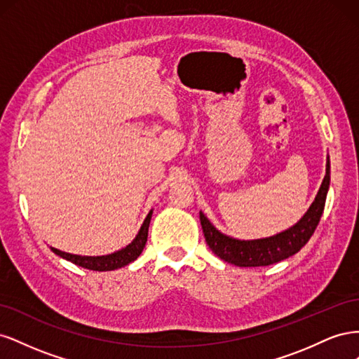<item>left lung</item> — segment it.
Wrapping results in <instances>:
<instances>
[{"label":"left lung","instance_id":"obj_1","mask_svg":"<svg viewBox=\"0 0 359 359\" xmlns=\"http://www.w3.org/2000/svg\"><path fill=\"white\" fill-rule=\"evenodd\" d=\"M328 189L330 157L327 158V173H325L316 198H314L310 208L301 217L299 222L283 232L268 238H259V240H238V238L224 235L201 211L199 217L206 244L210 245L215 256L236 266H268L277 264L280 260H285L298 253L309 243L319 224Z\"/></svg>","mask_w":359,"mask_h":359}]
</instances>
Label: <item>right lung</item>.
<instances>
[{
  "label": "right lung",
  "mask_w": 359,
  "mask_h": 359,
  "mask_svg": "<svg viewBox=\"0 0 359 359\" xmlns=\"http://www.w3.org/2000/svg\"><path fill=\"white\" fill-rule=\"evenodd\" d=\"M151 217H153V210H151L148 212V215L145 217V220H144L142 226H140V229H139L137 235L135 236V240L128 245H126L124 248L118 250V252H114L111 255L81 256V255H72V253L61 252V250L53 248V247H50V250L55 255H58L60 257L70 260L72 264L86 268V269H91V271H114L118 268H123L128 264H132L133 260H136L139 257V255L142 253V250L147 244Z\"/></svg>",
  "instance_id": "right-lung-1"
}]
</instances>
